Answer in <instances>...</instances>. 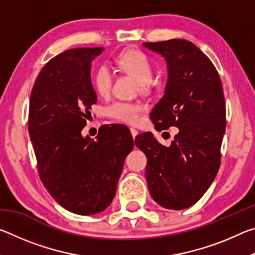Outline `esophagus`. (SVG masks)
<instances>
[{"instance_id": "1", "label": "esophagus", "mask_w": 255, "mask_h": 255, "mask_svg": "<svg viewBox=\"0 0 255 255\" xmlns=\"http://www.w3.org/2000/svg\"><path fill=\"white\" fill-rule=\"evenodd\" d=\"M130 132H131L132 138H133V139H135V137L137 136V133H138V130H136L135 128H130Z\"/></svg>"}]
</instances>
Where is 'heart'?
<instances>
[{"label": "heart", "instance_id": "heart-1", "mask_svg": "<svg viewBox=\"0 0 255 255\" xmlns=\"http://www.w3.org/2000/svg\"><path fill=\"white\" fill-rule=\"evenodd\" d=\"M115 64L120 71L139 82L141 92L149 89L150 80L153 76V66L147 56L141 51L129 49L123 51L115 59ZM93 86L97 93L101 97H107L111 91L112 79L110 72L106 67H100L93 75ZM143 110L139 105L129 102H117L109 108V115L112 118L128 124H136L139 119V114Z\"/></svg>", "mask_w": 255, "mask_h": 255}]
</instances>
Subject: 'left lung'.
Returning <instances> with one entry per match:
<instances>
[{"instance_id":"left-lung-1","label":"left lung","mask_w":255,"mask_h":255,"mask_svg":"<svg viewBox=\"0 0 255 255\" xmlns=\"http://www.w3.org/2000/svg\"><path fill=\"white\" fill-rule=\"evenodd\" d=\"M166 60L163 98L150 112L156 130L178 127L169 147L152 132L136 137L147 157L146 180L153 199L166 209L181 210L200 199L221 165L226 107L221 77L202 51L185 39L144 42Z\"/></svg>"}]
</instances>
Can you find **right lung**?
<instances>
[{"mask_svg": "<svg viewBox=\"0 0 255 255\" xmlns=\"http://www.w3.org/2000/svg\"><path fill=\"white\" fill-rule=\"evenodd\" d=\"M102 51L74 48L51 58L30 96L29 135L40 180L60 206L77 215L101 213L111 204L133 148L124 126L100 129L96 140L81 133L98 101L90 71Z\"/></svg>", "mask_w": 255, "mask_h": 255, "instance_id": "1", "label": "right lung"}]
</instances>
